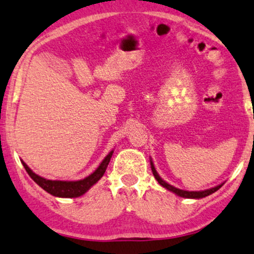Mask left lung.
<instances>
[{"instance_id":"left-lung-1","label":"left lung","mask_w":254,"mask_h":254,"mask_svg":"<svg viewBox=\"0 0 254 254\" xmlns=\"http://www.w3.org/2000/svg\"><path fill=\"white\" fill-rule=\"evenodd\" d=\"M151 168H152V172H153L154 178L157 179V181L162 186V187H165L166 189H168V190L175 192V194L179 195V196H181V197H186V198H202V197H205V196L212 194V192H215L216 190H218V189L221 188L222 186H223V184H222V185L217 186V187L207 189V190H202V191H188V190H182V189L175 188V187H173V186L168 185L167 182H165L164 180H162V179L158 175L157 171H155V168H154L153 164H152V162H151Z\"/></svg>"}]
</instances>
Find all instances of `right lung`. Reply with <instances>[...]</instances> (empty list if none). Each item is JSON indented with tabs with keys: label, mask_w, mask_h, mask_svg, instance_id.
I'll return each mask as SVG.
<instances>
[{
	"label": "right lung",
	"mask_w": 254,
	"mask_h": 254,
	"mask_svg": "<svg viewBox=\"0 0 254 254\" xmlns=\"http://www.w3.org/2000/svg\"><path fill=\"white\" fill-rule=\"evenodd\" d=\"M113 153L114 151H111L110 153L103 159V161L101 162V165L97 167V170L94 172L93 174H90L89 177L84 178L83 180H79V181L47 180V179H44L42 177H39V175H37L36 173H33L24 161H22V164L23 166H24L25 171L28 172V174L31 177L32 180L35 181L37 185L40 186L44 190L50 192L51 195L58 196V197H77V196L83 195L88 189L92 187L93 185H95L96 182L103 177L104 172L107 170L108 164H109L110 158L111 155H113Z\"/></svg>",
	"instance_id": "add662e5"
}]
</instances>
